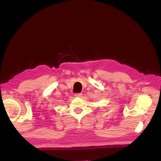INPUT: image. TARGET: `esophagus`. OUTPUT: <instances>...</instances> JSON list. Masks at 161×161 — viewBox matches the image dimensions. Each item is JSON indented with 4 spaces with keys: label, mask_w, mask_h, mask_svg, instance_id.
Instances as JSON below:
<instances>
[{
    "label": "esophagus",
    "mask_w": 161,
    "mask_h": 161,
    "mask_svg": "<svg viewBox=\"0 0 161 161\" xmlns=\"http://www.w3.org/2000/svg\"><path fill=\"white\" fill-rule=\"evenodd\" d=\"M75 96L76 97H81V96H82V94H81V93H77V94H75Z\"/></svg>",
    "instance_id": "1"
}]
</instances>
